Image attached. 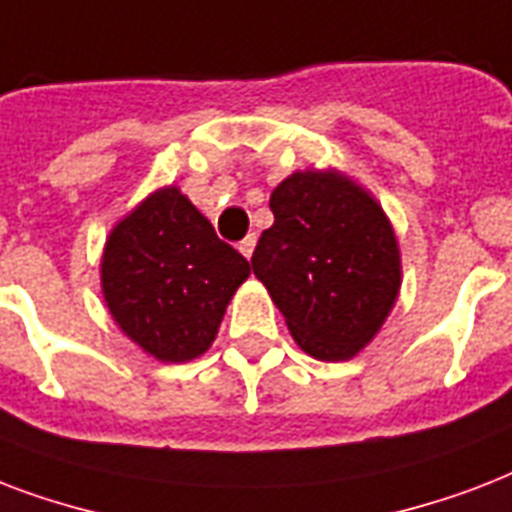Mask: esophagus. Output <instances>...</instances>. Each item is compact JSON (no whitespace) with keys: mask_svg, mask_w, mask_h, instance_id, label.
<instances>
[{"mask_svg":"<svg viewBox=\"0 0 512 512\" xmlns=\"http://www.w3.org/2000/svg\"><path fill=\"white\" fill-rule=\"evenodd\" d=\"M237 248H240V253H243L245 259H251L253 248H256V235H248L245 240H240V245H237Z\"/></svg>","mask_w":512,"mask_h":512,"instance_id":"esophagus-1","label":"esophagus"}]
</instances>
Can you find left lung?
<instances>
[{
  "mask_svg": "<svg viewBox=\"0 0 512 512\" xmlns=\"http://www.w3.org/2000/svg\"><path fill=\"white\" fill-rule=\"evenodd\" d=\"M275 224L253 251L301 350L350 360L376 336L400 291V251L390 219L339 170H296L269 197Z\"/></svg>",
  "mask_w": 512,
  "mask_h": 512,
  "instance_id": "obj_1",
  "label": "left lung"
}]
</instances>
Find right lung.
Returning <instances> with one entry per match:
<instances>
[{
  "mask_svg": "<svg viewBox=\"0 0 512 512\" xmlns=\"http://www.w3.org/2000/svg\"><path fill=\"white\" fill-rule=\"evenodd\" d=\"M251 261L219 240L186 194L165 186L112 229L101 288L114 323L144 352L184 363L208 350Z\"/></svg>",
  "mask_w": 512,
  "mask_h": 512,
  "instance_id": "1",
  "label": "right lung"
}]
</instances>
